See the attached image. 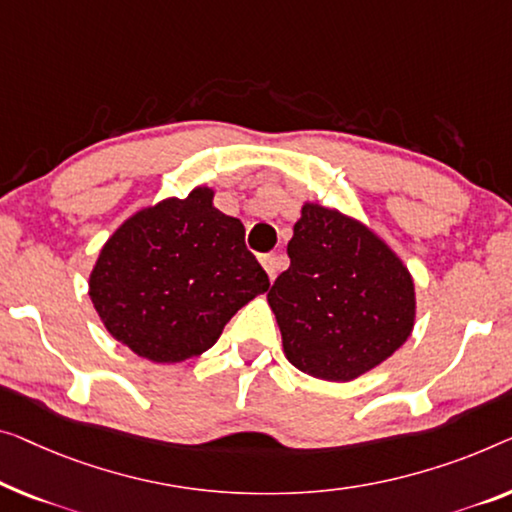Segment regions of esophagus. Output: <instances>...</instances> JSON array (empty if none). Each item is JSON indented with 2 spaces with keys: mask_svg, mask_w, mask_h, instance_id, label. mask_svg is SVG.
<instances>
[{
  "mask_svg": "<svg viewBox=\"0 0 512 512\" xmlns=\"http://www.w3.org/2000/svg\"><path fill=\"white\" fill-rule=\"evenodd\" d=\"M259 262H262L264 271L269 273V278H271V280L276 278V273H278V264H280L276 255H262V257H259Z\"/></svg>",
  "mask_w": 512,
  "mask_h": 512,
  "instance_id": "34e87169",
  "label": "esophagus"
}]
</instances>
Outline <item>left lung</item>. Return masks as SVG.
<instances>
[{"instance_id":"1","label":"left lung","mask_w":512,"mask_h":512,"mask_svg":"<svg viewBox=\"0 0 512 512\" xmlns=\"http://www.w3.org/2000/svg\"><path fill=\"white\" fill-rule=\"evenodd\" d=\"M287 255L289 269L266 299L294 368L352 381L407 342L416 319L414 278L370 227L305 202Z\"/></svg>"}]
</instances>
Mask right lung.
<instances>
[{
	"mask_svg": "<svg viewBox=\"0 0 512 512\" xmlns=\"http://www.w3.org/2000/svg\"><path fill=\"white\" fill-rule=\"evenodd\" d=\"M241 220L213 190L144 207L105 241L89 299L114 340L154 363H181L216 345L225 324L269 289Z\"/></svg>",
	"mask_w": 512,
	"mask_h": 512,
	"instance_id": "obj_1",
	"label": "right lung"
}]
</instances>
